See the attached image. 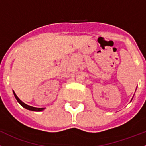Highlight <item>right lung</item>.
Listing matches in <instances>:
<instances>
[{
  "instance_id": "obj_1",
  "label": "right lung",
  "mask_w": 146,
  "mask_h": 146,
  "mask_svg": "<svg viewBox=\"0 0 146 146\" xmlns=\"http://www.w3.org/2000/svg\"><path fill=\"white\" fill-rule=\"evenodd\" d=\"M13 94H14V96H15V99L17 100V101H18V103L23 106V107L25 108V109H27V110H29V111H42L45 109V108H35V107H33V106H28V105L25 104V103H24L23 102L21 101V100L18 98V97L16 96V94H15L14 91H13Z\"/></svg>"
}]
</instances>
